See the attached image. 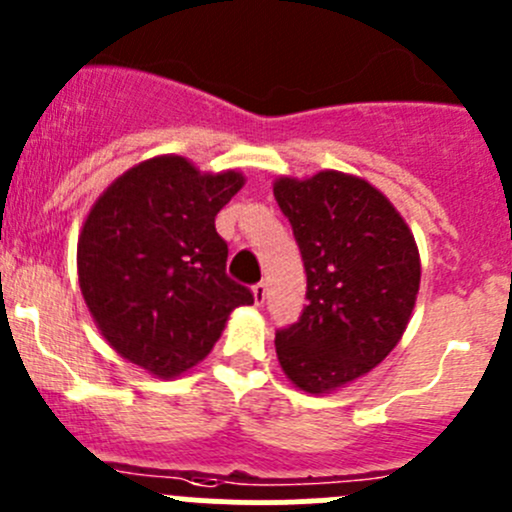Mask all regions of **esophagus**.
I'll use <instances>...</instances> for the list:
<instances>
[{
  "label": "esophagus",
  "mask_w": 512,
  "mask_h": 512,
  "mask_svg": "<svg viewBox=\"0 0 512 512\" xmlns=\"http://www.w3.org/2000/svg\"><path fill=\"white\" fill-rule=\"evenodd\" d=\"M252 294H255V304H265V299H267V285H265V282H257V285L252 287Z\"/></svg>",
  "instance_id": "obj_1"
}]
</instances>
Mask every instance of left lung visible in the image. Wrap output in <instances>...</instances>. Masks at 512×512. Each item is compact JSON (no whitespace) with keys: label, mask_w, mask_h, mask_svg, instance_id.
Wrapping results in <instances>:
<instances>
[{"label":"left lung","mask_w":512,"mask_h":512,"mask_svg":"<svg viewBox=\"0 0 512 512\" xmlns=\"http://www.w3.org/2000/svg\"><path fill=\"white\" fill-rule=\"evenodd\" d=\"M275 198L307 272V307L277 329V359L294 386L329 394L399 344L421 282L418 247L386 195L354 175L280 178Z\"/></svg>","instance_id":"1"}]
</instances>
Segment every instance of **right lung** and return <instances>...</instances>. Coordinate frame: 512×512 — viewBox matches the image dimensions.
<instances>
[{
  "mask_svg": "<svg viewBox=\"0 0 512 512\" xmlns=\"http://www.w3.org/2000/svg\"><path fill=\"white\" fill-rule=\"evenodd\" d=\"M245 185L158 156L113 180L79 235V285L103 339L160 379L203 361L227 317L255 297L225 272L215 215Z\"/></svg>",
  "mask_w": 512,
  "mask_h": 512,
  "instance_id": "1",
  "label": "right lung"
}]
</instances>
